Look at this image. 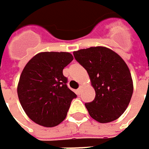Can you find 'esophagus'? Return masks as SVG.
<instances>
[{"label":"esophagus","instance_id":"esophagus-1","mask_svg":"<svg viewBox=\"0 0 149 149\" xmlns=\"http://www.w3.org/2000/svg\"><path fill=\"white\" fill-rule=\"evenodd\" d=\"M76 92H77V95H79V94H80V92H81V87H79V88H77V89L76 90Z\"/></svg>","mask_w":149,"mask_h":149}]
</instances>
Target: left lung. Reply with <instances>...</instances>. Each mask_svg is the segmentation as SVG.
<instances>
[{
	"label": "left lung",
	"mask_w": 149,
	"mask_h": 149,
	"mask_svg": "<svg viewBox=\"0 0 149 149\" xmlns=\"http://www.w3.org/2000/svg\"><path fill=\"white\" fill-rule=\"evenodd\" d=\"M73 55L87 71L95 91L94 101L85 103L91 118L100 123L118 118L126 110L133 94V82L126 63L105 47L80 49Z\"/></svg>",
	"instance_id": "obj_1"
}]
</instances>
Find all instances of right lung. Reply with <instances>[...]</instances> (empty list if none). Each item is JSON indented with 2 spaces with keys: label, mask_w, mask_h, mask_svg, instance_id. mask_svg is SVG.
Masks as SVG:
<instances>
[{
  "label": "right lung",
  "mask_w": 149,
  "mask_h": 149,
  "mask_svg": "<svg viewBox=\"0 0 149 149\" xmlns=\"http://www.w3.org/2000/svg\"><path fill=\"white\" fill-rule=\"evenodd\" d=\"M73 60L66 52L40 53L29 61L20 75L18 96L35 123L54 127L65 118L77 95L67 87L63 69Z\"/></svg>",
  "instance_id": "right-lung-1"
}]
</instances>
